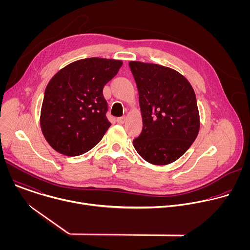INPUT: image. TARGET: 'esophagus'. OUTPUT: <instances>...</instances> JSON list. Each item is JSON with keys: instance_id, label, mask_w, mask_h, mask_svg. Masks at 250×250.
I'll list each match as a JSON object with an SVG mask.
<instances>
[{"instance_id": "1", "label": "esophagus", "mask_w": 250, "mask_h": 250, "mask_svg": "<svg viewBox=\"0 0 250 250\" xmlns=\"http://www.w3.org/2000/svg\"><path fill=\"white\" fill-rule=\"evenodd\" d=\"M117 122H118V124H120V125H123V124H125V117H121V118H118V119H117Z\"/></svg>"}]
</instances>
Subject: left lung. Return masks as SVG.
<instances>
[{"instance_id":"left-lung-1","label":"left lung","mask_w":250,"mask_h":250,"mask_svg":"<svg viewBox=\"0 0 250 250\" xmlns=\"http://www.w3.org/2000/svg\"><path fill=\"white\" fill-rule=\"evenodd\" d=\"M136 82L144 127L133 146L146 161L166 165L180 158L200 129L196 95L176 70L153 63H128Z\"/></svg>"}]
</instances>
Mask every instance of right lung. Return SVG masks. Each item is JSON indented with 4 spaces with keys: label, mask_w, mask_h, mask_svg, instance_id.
<instances>
[{
    "label": "right lung",
    "mask_w": 250,
    "mask_h": 250,
    "mask_svg": "<svg viewBox=\"0 0 250 250\" xmlns=\"http://www.w3.org/2000/svg\"><path fill=\"white\" fill-rule=\"evenodd\" d=\"M122 65L121 60L85 58L70 63L51 78L44 92L41 126L54 150L78 156L99 144L111 126L103 89Z\"/></svg>",
    "instance_id": "1"
}]
</instances>
